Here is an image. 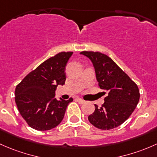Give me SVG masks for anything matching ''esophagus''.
Segmentation results:
<instances>
[{
	"instance_id": "1",
	"label": "esophagus",
	"mask_w": 157,
	"mask_h": 157,
	"mask_svg": "<svg viewBox=\"0 0 157 157\" xmlns=\"http://www.w3.org/2000/svg\"><path fill=\"white\" fill-rule=\"evenodd\" d=\"M76 100H77V101H78V102L79 103H84L85 102V101H84L83 99H82V98H76Z\"/></svg>"
}]
</instances>
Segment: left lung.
<instances>
[{
  "mask_svg": "<svg viewBox=\"0 0 157 157\" xmlns=\"http://www.w3.org/2000/svg\"><path fill=\"white\" fill-rule=\"evenodd\" d=\"M80 54L91 60L98 85L108 94L101 107L94 104L95 110L88 116V120L102 130L119 126L128 119L138 105L140 99L138 85L107 55L93 51H82Z\"/></svg>",
  "mask_w": 157,
  "mask_h": 157,
  "instance_id": "obj_1",
  "label": "left lung"
}]
</instances>
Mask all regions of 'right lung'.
<instances>
[{
  "mask_svg": "<svg viewBox=\"0 0 157 157\" xmlns=\"http://www.w3.org/2000/svg\"><path fill=\"white\" fill-rule=\"evenodd\" d=\"M72 52H60L29 72L16 87L15 101L22 117L38 131L57 126L63 120L68 101L54 98L55 90L66 81L65 69Z\"/></svg>",
  "mask_w": 157,
  "mask_h": 157,
  "instance_id": "right-lung-1",
  "label": "right lung"
}]
</instances>
